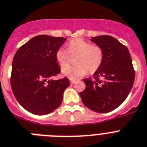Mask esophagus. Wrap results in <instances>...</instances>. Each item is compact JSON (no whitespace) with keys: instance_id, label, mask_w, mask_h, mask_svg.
<instances>
[{"instance_id":"esophagus-1","label":"esophagus","mask_w":147,"mask_h":147,"mask_svg":"<svg viewBox=\"0 0 147 147\" xmlns=\"http://www.w3.org/2000/svg\"><path fill=\"white\" fill-rule=\"evenodd\" d=\"M70 82H71V85H73V84H74V83H75V80H70Z\"/></svg>"}]
</instances>
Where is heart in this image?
Masks as SVG:
<instances>
[{
	"label": "heart",
	"mask_w": 147,
	"mask_h": 147,
	"mask_svg": "<svg viewBox=\"0 0 147 147\" xmlns=\"http://www.w3.org/2000/svg\"><path fill=\"white\" fill-rule=\"evenodd\" d=\"M69 53L71 55H78L75 59L76 66L65 65L61 67V73L71 80H76L84 76L88 71L90 74L96 72L100 67L103 60L102 49L93 46L82 38H75L69 41L68 51L59 47L56 52V61L60 65H64L68 61Z\"/></svg>",
	"instance_id": "heart-1"
}]
</instances>
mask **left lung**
Masks as SVG:
<instances>
[{"instance_id": "obj_1", "label": "left lung", "mask_w": 147, "mask_h": 147, "mask_svg": "<svg viewBox=\"0 0 147 147\" xmlns=\"http://www.w3.org/2000/svg\"><path fill=\"white\" fill-rule=\"evenodd\" d=\"M102 49L103 60L91 79H83L86 89L80 93L82 103L95 112L107 113L120 106L131 91L135 81L132 60L125 45L112 36L91 37Z\"/></svg>"}]
</instances>
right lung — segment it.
I'll list each match as a JSON object with an SVG mask.
<instances>
[{
	"instance_id": "obj_1",
	"label": "right lung",
	"mask_w": 147,
	"mask_h": 147,
	"mask_svg": "<svg viewBox=\"0 0 147 147\" xmlns=\"http://www.w3.org/2000/svg\"><path fill=\"white\" fill-rule=\"evenodd\" d=\"M63 37L40 35L22 45L14 56L11 87L22 107L36 115L52 112L61 105L67 78L53 80L61 72L56 52L65 43Z\"/></svg>"
}]
</instances>
